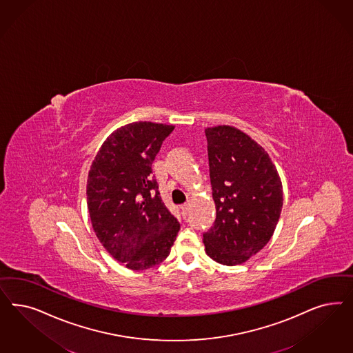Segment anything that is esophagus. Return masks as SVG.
I'll list each match as a JSON object with an SVG mask.
<instances>
[{
    "label": "esophagus",
    "instance_id": "esophagus-1",
    "mask_svg": "<svg viewBox=\"0 0 353 353\" xmlns=\"http://www.w3.org/2000/svg\"><path fill=\"white\" fill-rule=\"evenodd\" d=\"M188 209H190V204H188V203L181 205V210H182L183 216H187V213H188Z\"/></svg>",
    "mask_w": 353,
    "mask_h": 353
}]
</instances>
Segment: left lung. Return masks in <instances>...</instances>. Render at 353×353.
Wrapping results in <instances>:
<instances>
[{
	"label": "left lung",
	"mask_w": 353,
	"mask_h": 353,
	"mask_svg": "<svg viewBox=\"0 0 353 353\" xmlns=\"http://www.w3.org/2000/svg\"><path fill=\"white\" fill-rule=\"evenodd\" d=\"M216 221L204 234L206 254L235 266L273 236L283 206L279 174L261 145L239 128H205Z\"/></svg>",
	"instance_id": "obj_1"
}]
</instances>
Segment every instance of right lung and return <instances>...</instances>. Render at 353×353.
<instances>
[{
    "instance_id": "add662e5",
    "label": "right lung",
    "mask_w": 353,
    "mask_h": 353,
    "mask_svg": "<svg viewBox=\"0 0 353 353\" xmlns=\"http://www.w3.org/2000/svg\"><path fill=\"white\" fill-rule=\"evenodd\" d=\"M174 125L134 122L103 141L87 179L92 228L103 248L130 270L163 261L181 228L161 200L152 163Z\"/></svg>"
}]
</instances>
